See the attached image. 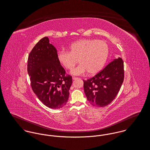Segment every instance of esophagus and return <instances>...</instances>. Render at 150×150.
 <instances>
[{
    "label": "esophagus",
    "mask_w": 150,
    "mask_h": 150,
    "mask_svg": "<svg viewBox=\"0 0 150 150\" xmlns=\"http://www.w3.org/2000/svg\"><path fill=\"white\" fill-rule=\"evenodd\" d=\"M77 79H79V78H75V77H73V78H72V80H73Z\"/></svg>",
    "instance_id": "1"
}]
</instances>
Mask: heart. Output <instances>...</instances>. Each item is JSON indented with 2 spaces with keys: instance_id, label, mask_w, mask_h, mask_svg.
<instances>
[{
  "instance_id": "1",
  "label": "heart",
  "mask_w": 150,
  "mask_h": 150,
  "mask_svg": "<svg viewBox=\"0 0 150 150\" xmlns=\"http://www.w3.org/2000/svg\"><path fill=\"white\" fill-rule=\"evenodd\" d=\"M69 52L59 51L57 58L66 69L71 70L79 59L80 63L71 71L74 75L87 72L91 75L99 72L104 66L109 54V48L104 41L96 39H82L69 46Z\"/></svg>"
}]
</instances>
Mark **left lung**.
Instances as JSON below:
<instances>
[{"instance_id":"8db88e82","label":"left lung","mask_w":150,"mask_h":150,"mask_svg":"<svg viewBox=\"0 0 150 150\" xmlns=\"http://www.w3.org/2000/svg\"><path fill=\"white\" fill-rule=\"evenodd\" d=\"M123 60L115 59L93 78L84 80V90L92 105L104 107L116 97L124 79Z\"/></svg>"}]
</instances>
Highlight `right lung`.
<instances>
[{"label": "right lung", "instance_id": "add662e5", "mask_svg": "<svg viewBox=\"0 0 150 150\" xmlns=\"http://www.w3.org/2000/svg\"><path fill=\"white\" fill-rule=\"evenodd\" d=\"M57 55L55 47L45 37L29 53L27 64L33 92L45 105L52 109L66 105L72 83L70 75L65 76Z\"/></svg>", "mask_w": 150, "mask_h": 150}]
</instances>
